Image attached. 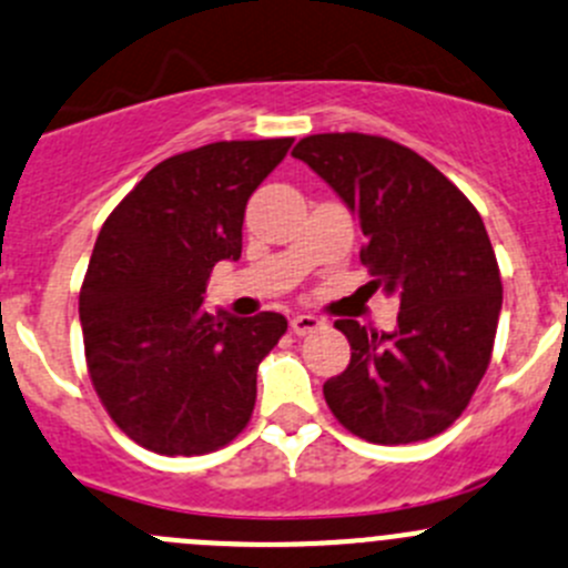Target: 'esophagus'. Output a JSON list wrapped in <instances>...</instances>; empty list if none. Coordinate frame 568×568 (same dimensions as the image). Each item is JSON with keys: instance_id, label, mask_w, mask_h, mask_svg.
I'll list each match as a JSON object with an SVG mask.
<instances>
[{"instance_id": "obj_1", "label": "esophagus", "mask_w": 568, "mask_h": 568, "mask_svg": "<svg viewBox=\"0 0 568 568\" xmlns=\"http://www.w3.org/2000/svg\"><path fill=\"white\" fill-rule=\"evenodd\" d=\"M290 328L304 337V334H312V332H317V328H323V321L315 315H295L293 321H290Z\"/></svg>"}]
</instances>
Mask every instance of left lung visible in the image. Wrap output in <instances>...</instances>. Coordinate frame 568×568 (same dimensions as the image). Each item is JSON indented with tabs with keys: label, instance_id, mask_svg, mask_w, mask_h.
<instances>
[{
	"label": "left lung",
	"instance_id": "8db88e82",
	"mask_svg": "<svg viewBox=\"0 0 568 568\" xmlns=\"http://www.w3.org/2000/svg\"><path fill=\"white\" fill-rule=\"evenodd\" d=\"M293 155L359 220L368 287L402 306L393 332L334 323L351 362L323 385L328 409L371 443L435 437L468 407L494 351L501 278L483 217L440 170L390 139L317 133Z\"/></svg>",
	"mask_w": 568,
	"mask_h": 568
}]
</instances>
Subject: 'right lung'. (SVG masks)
<instances>
[{"label": "right lung", "instance_id": "1", "mask_svg": "<svg viewBox=\"0 0 568 568\" xmlns=\"http://www.w3.org/2000/svg\"><path fill=\"white\" fill-rule=\"evenodd\" d=\"M293 139L214 142L172 155L111 212L80 290L85 362L102 407L166 457L234 440L256 404L258 362L287 317L203 310L212 267L242 256V220Z\"/></svg>", "mask_w": 568, "mask_h": 568}]
</instances>
